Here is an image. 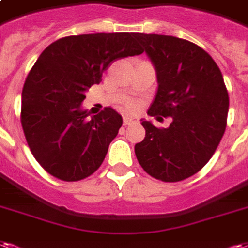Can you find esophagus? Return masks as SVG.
Instances as JSON below:
<instances>
[{
	"mask_svg": "<svg viewBox=\"0 0 248 248\" xmlns=\"http://www.w3.org/2000/svg\"><path fill=\"white\" fill-rule=\"evenodd\" d=\"M138 118H135V117H129V115H124V126H127V124H138Z\"/></svg>",
	"mask_w": 248,
	"mask_h": 248,
	"instance_id": "esophagus-1",
	"label": "esophagus"
}]
</instances>
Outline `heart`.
Wrapping results in <instances>:
<instances>
[{
  "mask_svg": "<svg viewBox=\"0 0 248 248\" xmlns=\"http://www.w3.org/2000/svg\"><path fill=\"white\" fill-rule=\"evenodd\" d=\"M127 108H129V109H134V104H129V105H127Z\"/></svg>",
  "mask_w": 248,
  "mask_h": 248,
  "instance_id": "obj_1",
  "label": "heart"
}]
</instances>
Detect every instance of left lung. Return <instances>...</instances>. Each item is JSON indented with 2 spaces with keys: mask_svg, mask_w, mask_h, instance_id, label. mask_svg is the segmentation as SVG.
<instances>
[{
  "mask_svg": "<svg viewBox=\"0 0 248 248\" xmlns=\"http://www.w3.org/2000/svg\"><path fill=\"white\" fill-rule=\"evenodd\" d=\"M135 38L156 71L148 115L172 117L167 129L142 119L146 137L135 144V155L152 177L181 181L210 160L223 137L229 111L225 81L212 56L189 40L140 32Z\"/></svg>",
  "mask_w": 248,
  "mask_h": 248,
  "instance_id": "obj_1",
  "label": "left lung"
}]
</instances>
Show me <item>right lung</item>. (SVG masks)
I'll return each instance as SVG.
<instances>
[{
    "label": "right lung",
    "instance_id": "right-lung-1",
    "mask_svg": "<svg viewBox=\"0 0 248 248\" xmlns=\"http://www.w3.org/2000/svg\"><path fill=\"white\" fill-rule=\"evenodd\" d=\"M134 32L65 36L40 54L22 91L21 122L32 155L49 175L78 181L98 170L122 117L105 108L88 118L85 92L115 60L140 55Z\"/></svg>",
    "mask_w": 248,
    "mask_h": 248
}]
</instances>
